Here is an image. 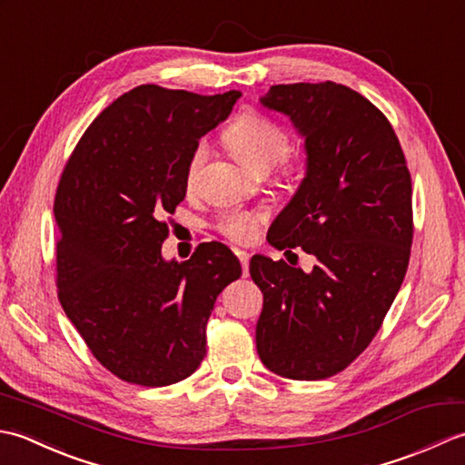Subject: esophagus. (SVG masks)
Here are the masks:
<instances>
[{
  "mask_svg": "<svg viewBox=\"0 0 465 465\" xmlns=\"http://www.w3.org/2000/svg\"><path fill=\"white\" fill-rule=\"evenodd\" d=\"M235 255H238V260L242 263L243 275H248L250 273V253L248 252H242V250H235Z\"/></svg>",
  "mask_w": 465,
  "mask_h": 465,
  "instance_id": "1",
  "label": "esophagus"
}]
</instances>
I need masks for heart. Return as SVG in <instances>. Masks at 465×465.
I'll use <instances>...</instances> for the list:
<instances>
[{"mask_svg":"<svg viewBox=\"0 0 465 465\" xmlns=\"http://www.w3.org/2000/svg\"><path fill=\"white\" fill-rule=\"evenodd\" d=\"M225 142L232 147L235 157L253 172L265 173L278 165L290 150V140L278 124L258 114H243L225 130ZM210 157V145L197 143L185 163V185L195 187L203 165ZM293 165L283 167V175H292ZM263 213L248 210H230L217 220V232L235 243H248L255 238Z\"/></svg>","mask_w":465,"mask_h":465,"instance_id":"1","label":"heart"}]
</instances>
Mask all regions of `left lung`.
I'll use <instances>...</instances> for the list:
<instances>
[{
  "label": "left lung",
  "mask_w": 465,
  "mask_h": 465,
  "mask_svg": "<svg viewBox=\"0 0 465 465\" xmlns=\"http://www.w3.org/2000/svg\"><path fill=\"white\" fill-rule=\"evenodd\" d=\"M260 102L290 117L305 150V177L268 242L302 248L315 265L253 255L250 275L263 293L255 345L282 378L325 380L368 348L401 288L411 177L388 117L350 87L272 85Z\"/></svg>",
  "instance_id": "8db88e82"
}]
</instances>
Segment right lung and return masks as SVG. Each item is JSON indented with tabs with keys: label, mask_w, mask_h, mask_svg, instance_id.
<instances>
[{
	"label": "right lung",
	"mask_w": 465,
	"mask_h": 465,
	"mask_svg": "<svg viewBox=\"0 0 465 465\" xmlns=\"http://www.w3.org/2000/svg\"><path fill=\"white\" fill-rule=\"evenodd\" d=\"M240 95L134 87L87 127L59 180V302L95 360L124 381L162 388L200 368L217 295L242 275L217 242L187 262L162 255L165 215L185 197L187 157Z\"/></svg>",
	"instance_id": "add662e5"
}]
</instances>
